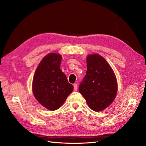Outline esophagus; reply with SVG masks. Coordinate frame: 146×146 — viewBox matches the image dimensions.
<instances>
[{"instance_id": "1", "label": "esophagus", "mask_w": 146, "mask_h": 146, "mask_svg": "<svg viewBox=\"0 0 146 146\" xmlns=\"http://www.w3.org/2000/svg\"><path fill=\"white\" fill-rule=\"evenodd\" d=\"M74 90L76 91L77 90V84H76V83L74 84Z\"/></svg>"}]
</instances>
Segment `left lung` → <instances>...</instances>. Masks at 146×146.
I'll use <instances>...</instances> for the list:
<instances>
[{"label": "left lung", "instance_id": "left-lung-1", "mask_svg": "<svg viewBox=\"0 0 146 146\" xmlns=\"http://www.w3.org/2000/svg\"><path fill=\"white\" fill-rule=\"evenodd\" d=\"M86 63V74L79 86V92L91 110L102 111L116 96V76L107 61L98 54L88 55Z\"/></svg>", "mask_w": 146, "mask_h": 146}]
</instances>
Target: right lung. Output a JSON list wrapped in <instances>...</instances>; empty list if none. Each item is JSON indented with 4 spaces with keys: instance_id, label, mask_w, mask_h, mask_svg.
Returning <instances> with one entry per match:
<instances>
[{
    "instance_id": "obj_1",
    "label": "right lung",
    "mask_w": 146,
    "mask_h": 146,
    "mask_svg": "<svg viewBox=\"0 0 146 146\" xmlns=\"http://www.w3.org/2000/svg\"><path fill=\"white\" fill-rule=\"evenodd\" d=\"M62 56L55 53L45 56L35 72L32 91L35 98L43 107L54 111L63 105L74 90L60 69Z\"/></svg>"
}]
</instances>
